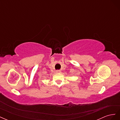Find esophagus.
Returning a JSON list of instances; mask_svg holds the SVG:
<instances>
[{
  "mask_svg": "<svg viewBox=\"0 0 120 120\" xmlns=\"http://www.w3.org/2000/svg\"><path fill=\"white\" fill-rule=\"evenodd\" d=\"M56 71V72H57V73H60V72H61L60 70H57Z\"/></svg>",
  "mask_w": 120,
  "mask_h": 120,
  "instance_id": "34e87169",
  "label": "esophagus"
}]
</instances>
